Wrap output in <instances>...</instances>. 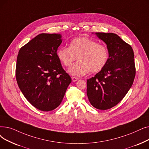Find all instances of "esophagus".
Listing matches in <instances>:
<instances>
[{"mask_svg": "<svg viewBox=\"0 0 149 149\" xmlns=\"http://www.w3.org/2000/svg\"><path fill=\"white\" fill-rule=\"evenodd\" d=\"M79 80V79L77 78V77H72V80L73 81H78Z\"/></svg>", "mask_w": 149, "mask_h": 149, "instance_id": "esophagus-1", "label": "esophagus"}]
</instances>
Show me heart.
<instances>
[{
    "mask_svg": "<svg viewBox=\"0 0 149 149\" xmlns=\"http://www.w3.org/2000/svg\"><path fill=\"white\" fill-rule=\"evenodd\" d=\"M56 54L60 61L66 67L72 65L77 57L79 61L68 70L71 75L75 76H82L89 72H99L105 67L109 56L105 46L83 36L73 39L69 48L61 47Z\"/></svg>",
    "mask_w": 149,
    "mask_h": 149,
    "instance_id": "b5f03b06",
    "label": "heart"
}]
</instances>
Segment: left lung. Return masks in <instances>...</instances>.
<instances>
[{
	"label": "left lung",
	"mask_w": 149,
	"mask_h": 149,
	"mask_svg": "<svg viewBox=\"0 0 149 149\" xmlns=\"http://www.w3.org/2000/svg\"><path fill=\"white\" fill-rule=\"evenodd\" d=\"M107 44L109 57L99 72L87 80L86 93L94 108L106 110L119 103L132 87L136 69L132 47L115 33H95Z\"/></svg>",
	"instance_id": "8db88e82"
}]
</instances>
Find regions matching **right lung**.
<instances>
[{"mask_svg": "<svg viewBox=\"0 0 149 149\" xmlns=\"http://www.w3.org/2000/svg\"><path fill=\"white\" fill-rule=\"evenodd\" d=\"M62 42L60 34L41 33L19 51L16 78L26 99L42 111L58 107L71 78L61 66L56 51Z\"/></svg>", "mask_w": 149, "mask_h": 149, "instance_id": "right-lung-1", "label": "right lung"}]
</instances>
